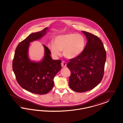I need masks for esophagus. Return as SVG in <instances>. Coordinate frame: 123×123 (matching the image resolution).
I'll return each instance as SVG.
<instances>
[{
  "label": "esophagus",
  "mask_w": 123,
  "mask_h": 123,
  "mask_svg": "<svg viewBox=\"0 0 123 123\" xmlns=\"http://www.w3.org/2000/svg\"><path fill=\"white\" fill-rule=\"evenodd\" d=\"M67 65V63L64 61H62L61 63V66L62 67H65Z\"/></svg>",
  "instance_id": "obj_1"
}]
</instances>
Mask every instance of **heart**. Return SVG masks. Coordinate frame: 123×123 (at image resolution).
<instances>
[{"label": "heart", "mask_w": 123, "mask_h": 123, "mask_svg": "<svg viewBox=\"0 0 123 123\" xmlns=\"http://www.w3.org/2000/svg\"><path fill=\"white\" fill-rule=\"evenodd\" d=\"M85 45V39L81 35L66 34L56 37L54 44H49V48L54 56H60V51L63 50L65 57L68 59H74L82 53Z\"/></svg>", "instance_id": "b5f03b06"}]
</instances>
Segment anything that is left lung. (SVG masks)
Masks as SVG:
<instances>
[{
  "label": "left lung",
  "mask_w": 123,
  "mask_h": 123,
  "mask_svg": "<svg viewBox=\"0 0 123 123\" xmlns=\"http://www.w3.org/2000/svg\"><path fill=\"white\" fill-rule=\"evenodd\" d=\"M87 42L79 56L69 60L67 67L71 72L69 86L78 92L90 91L102 80L106 54L101 39L92 34L82 31Z\"/></svg>",
  "instance_id": "8db88e82"
}]
</instances>
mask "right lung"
<instances>
[{"instance_id":"right-lung-1","label":"right lung","mask_w":123,"mask_h":123,"mask_svg":"<svg viewBox=\"0 0 123 123\" xmlns=\"http://www.w3.org/2000/svg\"><path fill=\"white\" fill-rule=\"evenodd\" d=\"M48 27L30 34L18 45L12 61V69L17 82L23 89L31 93L43 95L51 91L54 78L61 69V60H52L51 52L45 48V56L40 62L31 61L28 57L30 43L44 36Z\"/></svg>"}]
</instances>
